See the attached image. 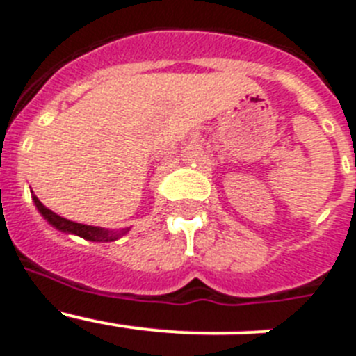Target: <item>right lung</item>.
<instances>
[{
	"instance_id": "add662e5",
	"label": "right lung",
	"mask_w": 356,
	"mask_h": 356,
	"mask_svg": "<svg viewBox=\"0 0 356 356\" xmlns=\"http://www.w3.org/2000/svg\"><path fill=\"white\" fill-rule=\"evenodd\" d=\"M31 200L35 203L37 210L40 212V216L53 226L58 232H64L69 235H78V237L85 238V241L90 242H114L118 238H121L122 235H127L130 232V228L122 229H106L99 228V226H90V225H81V222L69 221L65 217H60L58 213H55L53 210H49L48 207H44L39 201V197L35 194H31Z\"/></svg>"
}]
</instances>
